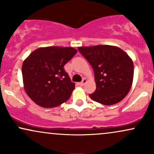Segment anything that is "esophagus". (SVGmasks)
Instances as JSON below:
<instances>
[{"mask_svg": "<svg viewBox=\"0 0 154 154\" xmlns=\"http://www.w3.org/2000/svg\"><path fill=\"white\" fill-rule=\"evenodd\" d=\"M86 82H87V79L84 78V79H83L82 80V82H79V85H80L81 86H83V85H84L85 84Z\"/></svg>", "mask_w": 154, "mask_h": 154, "instance_id": "obj_1", "label": "esophagus"}]
</instances>
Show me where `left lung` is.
<instances>
[{"mask_svg": "<svg viewBox=\"0 0 154 154\" xmlns=\"http://www.w3.org/2000/svg\"><path fill=\"white\" fill-rule=\"evenodd\" d=\"M93 69L96 90L92 100L104 105L119 103L128 95L134 75L133 62L119 48L108 45L79 47Z\"/></svg>", "mask_w": 154, "mask_h": 154, "instance_id": "obj_1", "label": "left lung"}]
</instances>
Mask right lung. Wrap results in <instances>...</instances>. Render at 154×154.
I'll list each match as a JSON object with an SVG mask.
<instances>
[{
	"label": "right lung",
	"instance_id": "obj_1",
	"mask_svg": "<svg viewBox=\"0 0 154 154\" xmlns=\"http://www.w3.org/2000/svg\"><path fill=\"white\" fill-rule=\"evenodd\" d=\"M77 52L69 47L40 48L24 60L22 64L24 90L35 103L52 108L69 98L75 85L63 66Z\"/></svg>",
	"mask_w": 154,
	"mask_h": 154
}]
</instances>
